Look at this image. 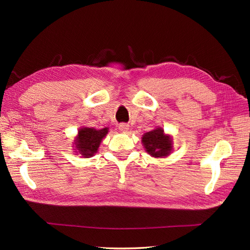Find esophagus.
<instances>
[{"label":"esophagus","mask_w":250,"mask_h":250,"mask_svg":"<svg viewBox=\"0 0 250 250\" xmlns=\"http://www.w3.org/2000/svg\"><path fill=\"white\" fill-rule=\"evenodd\" d=\"M118 129L121 132H124V133H126V132H128L129 129H130V125H126V124H120L119 126H118Z\"/></svg>","instance_id":"obj_1"}]
</instances>
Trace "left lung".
<instances>
[{
	"instance_id": "8db88e82",
	"label": "left lung",
	"mask_w": 250,
	"mask_h": 250,
	"mask_svg": "<svg viewBox=\"0 0 250 250\" xmlns=\"http://www.w3.org/2000/svg\"><path fill=\"white\" fill-rule=\"evenodd\" d=\"M142 143L148 155L155 158L167 157L173 149L172 137L164 133L162 128L147 132L143 135Z\"/></svg>"
}]
</instances>
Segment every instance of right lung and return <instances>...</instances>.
<instances>
[{
    "label": "right lung",
    "mask_w": 250,
    "mask_h": 250,
    "mask_svg": "<svg viewBox=\"0 0 250 250\" xmlns=\"http://www.w3.org/2000/svg\"><path fill=\"white\" fill-rule=\"evenodd\" d=\"M108 133V128L97 130L94 128L83 126L79 129L78 134L74 141L75 152L82 155L83 158H90L98 152L101 142Z\"/></svg>",
    "instance_id": "add662e5"
}]
</instances>
